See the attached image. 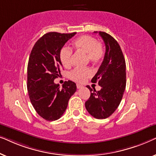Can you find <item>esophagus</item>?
<instances>
[{"label": "esophagus", "mask_w": 156, "mask_h": 156, "mask_svg": "<svg viewBox=\"0 0 156 156\" xmlns=\"http://www.w3.org/2000/svg\"><path fill=\"white\" fill-rule=\"evenodd\" d=\"M82 87H83L82 85H81L80 84H76V88L77 89H81V88H82Z\"/></svg>", "instance_id": "34e87169"}]
</instances>
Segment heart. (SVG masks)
<instances>
[{"mask_svg": "<svg viewBox=\"0 0 156 156\" xmlns=\"http://www.w3.org/2000/svg\"><path fill=\"white\" fill-rule=\"evenodd\" d=\"M72 45L78 52L87 55L90 62L97 65L101 62L104 57V49L96 38L90 35H82L72 42ZM72 51L68 47H63L59 52V59L64 67L69 68L72 65ZM92 74L89 68L75 69L69 73V78L76 82H82Z\"/></svg>", "mask_w": 156, "mask_h": 156, "instance_id": "1", "label": "heart"}]
</instances>
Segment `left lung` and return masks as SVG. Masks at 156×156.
I'll return each instance as SVG.
<instances>
[{
	"label": "left lung",
	"mask_w": 156,
	"mask_h": 156,
	"mask_svg": "<svg viewBox=\"0 0 156 156\" xmlns=\"http://www.w3.org/2000/svg\"><path fill=\"white\" fill-rule=\"evenodd\" d=\"M99 34L105 43L106 52L91 82H98L101 89L96 91L94 87L87 86L91 95L85 102V107L94 118L104 119L110 116L120 104L126 89V62L120 45L106 33L100 31Z\"/></svg>",
	"instance_id": "obj_1"
}]
</instances>
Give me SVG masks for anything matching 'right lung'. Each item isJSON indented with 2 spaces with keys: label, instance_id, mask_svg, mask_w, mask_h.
<instances>
[{
  "label": "right lung",
  "instance_id": "1",
  "mask_svg": "<svg viewBox=\"0 0 156 156\" xmlns=\"http://www.w3.org/2000/svg\"><path fill=\"white\" fill-rule=\"evenodd\" d=\"M76 33L44 34L33 46L27 65V87L31 104L42 118L55 121L67 109L70 97L76 91V84L66 81L60 88L54 80L60 75L62 65L59 52Z\"/></svg>",
  "mask_w": 156,
  "mask_h": 156
}]
</instances>
